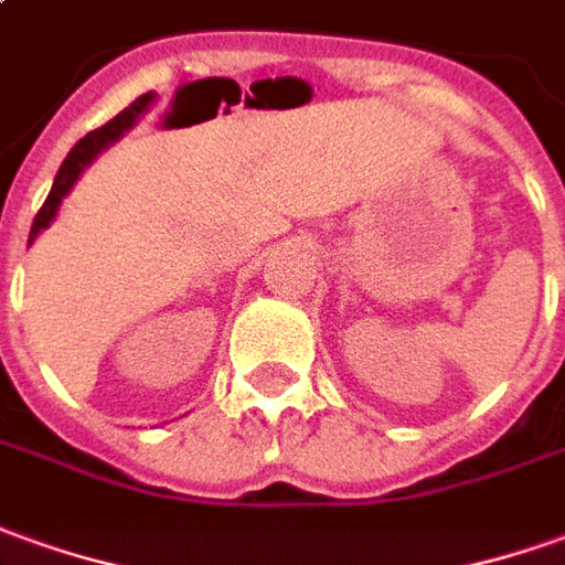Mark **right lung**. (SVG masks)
I'll list each match as a JSON object with an SVG mask.
<instances>
[{"instance_id": "add662e5", "label": "right lung", "mask_w": 565, "mask_h": 565, "mask_svg": "<svg viewBox=\"0 0 565 565\" xmlns=\"http://www.w3.org/2000/svg\"><path fill=\"white\" fill-rule=\"evenodd\" d=\"M153 100H157V95H153V92H147V95L138 97V100H135L131 107H126L119 116H113L107 126L95 128V131H88L82 141H76V147L70 150L67 159L61 162V169H57V174H54L52 193H49V200L42 202V209H39L36 221H33V227H30V243L26 245H33V239H36L39 233L45 231L54 217H57L61 202H64V196L73 190V184L79 181L82 171L88 169V166H92V162H95L107 147H113V143L119 141L128 128L138 126V119H141L143 113L150 110V104H153Z\"/></svg>"}]
</instances>
